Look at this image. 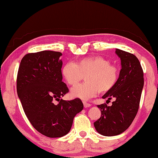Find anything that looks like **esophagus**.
<instances>
[{
	"label": "esophagus",
	"instance_id": "34e87169",
	"mask_svg": "<svg viewBox=\"0 0 158 158\" xmlns=\"http://www.w3.org/2000/svg\"><path fill=\"white\" fill-rule=\"evenodd\" d=\"M83 104H84V107H85V108L89 107V106H91V105H90V103H88L87 102H85V101H84V102H83Z\"/></svg>",
	"mask_w": 158,
	"mask_h": 158
}]
</instances>
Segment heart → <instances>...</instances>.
<instances>
[{
  "mask_svg": "<svg viewBox=\"0 0 158 158\" xmlns=\"http://www.w3.org/2000/svg\"><path fill=\"white\" fill-rule=\"evenodd\" d=\"M62 74L69 85L74 86L85 76V82L73 88V98L89 100L100 92L106 93L114 89L119 78L117 67L106 58L99 56L84 58L75 64L68 62L63 65Z\"/></svg>",
  "mask_w": 158,
  "mask_h": 158,
  "instance_id": "b5f03b06",
  "label": "heart"
}]
</instances>
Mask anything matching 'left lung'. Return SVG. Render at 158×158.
Here are the masks:
<instances>
[{
    "instance_id": "obj_1",
    "label": "left lung",
    "mask_w": 158,
    "mask_h": 158,
    "mask_svg": "<svg viewBox=\"0 0 158 158\" xmlns=\"http://www.w3.org/2000/svg\"><path fill=\"white\" fill-rule=\"evenodd\" d=\"M116 53L121 62V69L117 84L103 99L115 101L111 106L98 105L101 116L94 123L95 130L100 135L111 137L126 130L137 114L143 87V72L139 60L132 53L116 49Z\"/></svg>"
}]
</instances>
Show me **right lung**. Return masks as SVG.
I'll list each match as a JSON object with an SVG mask.
<instances>
[{
  "label": "right lung",
  "instance_id": "1",
  "mask_svg": "<svg viewBox=\"0 0 158 158\" xmlns=\"http://www.w3.org/2000/svg\"><path fill=\"white\" fill-rule=\"evenodd\" d=\"M61 56L53 51L28 53L17 74V94L26 116L35 129L50 138L67 135L74 116L84 108L79 98L60 99L69 91L62 81ZM55 100L60 102L57 105Z\"/></svg>",
  "mask_w": 158,
  "mask_h": 158
}]
</instances>
